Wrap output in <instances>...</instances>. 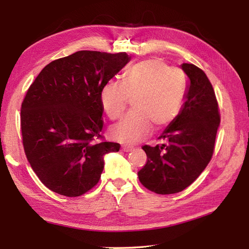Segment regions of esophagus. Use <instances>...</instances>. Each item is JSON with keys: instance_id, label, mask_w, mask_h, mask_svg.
Instances as JSON below:
<instances>
[{"instance_id": "34e87169", "label": "esophagus", "mask_w": 249, "mask_h": 249, "mask_svg": "<svg viewBox=\"0 0 249 249\" xmlns=\"http://www.w3.org/2000/svg\"><path fill=\"white\" fill-rule=\"evenodd\" d=\"M122 150L127 153V152H131V151H133L134 147H133V146H123V147H122Z\"/></svg>"}]
</instances>
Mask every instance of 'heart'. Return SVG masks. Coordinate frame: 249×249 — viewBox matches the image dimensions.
<instances>
[{
    "label": "heart",
    "mask_w": 249,
    "mask_h": 249,
    "mask_svg": "<svg viewBox=\"0 0 249 249\" xmlns=\"http://www.w3.org/2000/svg\"><path fill=\"white\" fill-rule=\"evenodd\" d=\"M187 95V77L160 57L137 63L124 72L122 81L109 80L99 92V103L111 120L119 119L134 99V112L110 128L116 141L135 144L152 131L170 125L179 115Z\"/></svg>",
    "instance_id": "obj_1"
}]
</instances>
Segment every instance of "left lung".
Wrapping results in <instances>:
<instances>
[{"mask_svg":"<svg viewBox=\"0 0 249 249\" xmlns=\"http://www.w3.org/2000/svg\"><path fill=\"white\" fill-rule=\"evenodd\" d=\"M188 78L181 113L162 131V144L144 145L147 161L138 172L139 181L160 195L179 193L197 178L212 158L220 123L218 104L203 71L183 63Z\"/></svg>","mask_w":249,"mask_h":249,"instance_id":"1","label":"left lung"}]
</instances>
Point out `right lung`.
I'll list each match as a JSON object with an SVG mask.
<instances>
[{"instance_id": "1", "label": "right lung", "mask_w": 249, "mask_h": 249, "mask_svg": "<svg viewBox=\"0 0 249 249\" xmlns=\"http://www.w3.org/2000/svg\"><path fill=\"white\" fill-rule=\"evenodd\" d=\"M130 61L126 52L82 50L45 66L21 105L26 158L46 187L78 197L96 185L104 157L119 152L102 138L99 92Z\"/></svg>"}]
</instances>
